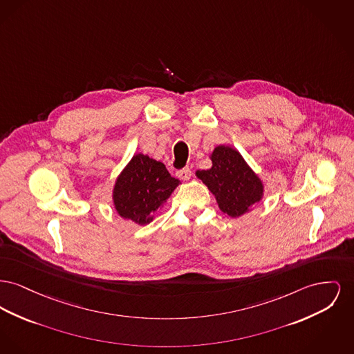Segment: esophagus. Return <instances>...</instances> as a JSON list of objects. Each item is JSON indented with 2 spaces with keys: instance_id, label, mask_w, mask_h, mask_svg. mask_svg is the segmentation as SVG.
Segmentation results:
<instances>
[{
  "instance_id": "esophagus-1",
  "label": "esophagus",
  "mask_w": 354,
  "mask_h": 354,
  "mask_svg": "<svg viewBox=\"0 0 354 354\" xmlns=\"http://www.w3.org/2000/svg\"><path fill=\"white\" fill-rule=\"evenodd\" d=\"M176 176L180 178L182 180H188L191 178V169L186 167V168H182V169H178L176 171Z\"/></svg>"
}]
</instances>
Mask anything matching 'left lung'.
<instances>
[{
    "label": "left lung",
    "instance_id": "8db88e82",
    "mask_svg": "<svg viewBox=\"0 0 354 354\" xmlns=\"http://www.w3.org/2000/svg\"><path fill=\"white\" fill-rule=\"evenodd\" d=\"M212 167L196 171V176L215 196L219 208L231 218L249 212L263 196V183L242 155L229 146L215 147Z\"/></svg>",
    "mask_w": 354,
    "mask_h": 354
}]
</instances>
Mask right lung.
<instances>
[{"label": "right lung", "mask_w": 354, "mask_h": 354, "mask_svg": "<svg viewBox=\"0 0 354 354\" xmlns=\"http://www.w3.org/2000/svg\"><path fill=\"white\" fill-rule=\"evenodd\" d=\"M179 183L162 162L136 153L115 182L113 206L123 219L148 225Z\"/></svg>", "instance_id": "1"}]
</instances>
